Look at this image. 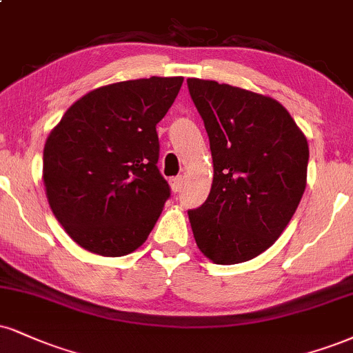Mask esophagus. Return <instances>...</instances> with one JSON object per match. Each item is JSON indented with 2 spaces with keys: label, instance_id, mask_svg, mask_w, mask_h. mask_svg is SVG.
<instances>
[{
  "label": "esophagus",
  "instance_id": "esophagus-1",
  "mask_svg": "<svg viewBox=\"0 0 353 353\" xmlns=\"http://www.w3.org/2000/svg\"><path fill=\"white\" fill-rule=\"evenodd\" d=\"M182 184H184V177H182V176L172 177V179L169 181V185H171V189H172L174 194L179 192V190L182 189Z\"/></svg>",
  "mask_w": 353,
  "mask_h": 353
}]
</instances>
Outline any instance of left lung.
Here are the masks:
<instances>
[{"label":"left lung","mask_w":353,"mask_h":353,"mask_svg":"<svg viewBox=\"0 0 353 353\" xmlns=\"http://www.w3.org/2000/svg\"><path fill=\"white\" fill-rule=\"evenodd\" d=\"M188 85L214 163L209 197L189 210L195 243L215 265L253 260L279 239L303 199L307 139L268 95L215 80Z\"/></svg>","instance_id":"8db88e82"}]
</instances>
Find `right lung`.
<instances>
[{
    "instance_id": "obj_1",
    "label": "right lung",
    "mask_w": 353,
    "mask_h": 353,
    "mask_svg": "<svg viewBox=\"0 0 353 353\" xmlns=\"http://www.w3.org/2000/svg\"><path fill=\"white\" fill-rule=\"evenodd\" d=\"M184 77L103 85L63 113L44 144L50 210L75 243L101 256L138 250L158 222L169 185L158 171L156 125Z\"/></svg>"
}]
</instances>
